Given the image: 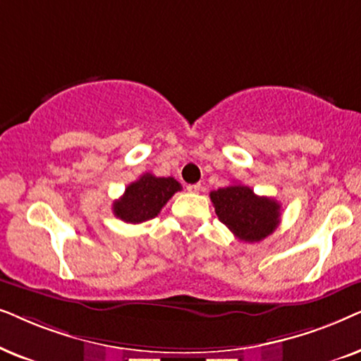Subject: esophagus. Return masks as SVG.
<instances>
[{
    "label": "esophagus",
    "mask_w": 361,
    "mask_h": 361,
    "mask_svg": "<svg viewBox=\"0 0 361 361\" xmlns=\"http://www.w3.org/2000/svg\"><path fill=\"white\" fill-rule=\"evenodd\" d=\"M186 190L190 191V193H198V191L201 190V185L200 183H195V185H188L186 186Z\"/></svg>",
    "instance_id": "1"
}]
</instances>
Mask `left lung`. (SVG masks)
<instances>
[{"label":"left lung","mask_w":361,"mask_h":361,"mask_svg":"<svg viewBox=\"0 0 361 361\" xmlns=\"http://www.w3.org/2000/svg\"><path fill=\"white\" fill-rule=\"evenodd\" d=\"M209 198L221 223L244 243L262 241L281 221V204L267 196H257L249 186H224L211 191Z\"/></svg>","instance_id":"8db88e82"}]
</instances>
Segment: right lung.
Listing matches in <instances>:
<instances>
[{
  "instance_id": "add662e5",
  "label": "right lung",
  "mask_w": 361,
  "mask_h": 361,
  "mask_svg": "<svg viewBox=\"0 0 361 361\" xmlns=\"http://www.w3.org/2000/svg\"><path fill=\"white\" fill-rule=\"evenodd\" d=\"M180 190L181 185L175 178H160L145 173L128 185L117 201H114V214L125 223H143L155 218L166 201Z\"/></svg>"
}]
</instances>
